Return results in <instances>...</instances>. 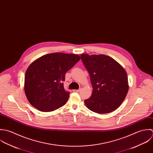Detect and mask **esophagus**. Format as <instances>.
<instances>
[{
  "label": "esophagus",
  "mask_w": 153,
  "mask_h": 153,
  "mask_svg": "<svg viewBox=\"0 0 153 153\" xmlns=\"http://www.w3.org/2000/svg\"><path fill=\"white\" fill-rule=\"evenodd\" d=\"M80 91H81V88H80L79 89H77V90H73V92H79Z\"/></svg>",
  "instance_id": "34e87169"
}]
</instances>
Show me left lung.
<instances>
[{"mask_svg":"<svg viewBox=\"0 0 153 153\" xmlns=\"http://www.w3.org/2000/svg\"><path fill=\"white\" fill-rule=\"evenodd\" d=\"M92 83V96L85 100L89 109L103 114L116 110L128 91L126 73L122 66L108 56L83 54L80 56Z\"/></svg>","mask_w":153,"mask_h":153,"instance_id":"obj_1","label":"left lung"}]
</instances>
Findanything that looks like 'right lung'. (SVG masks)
<instances>
[{"instance_id":"add662e5","label":"right lung","mask_w":153,"mask_h":153,"mask_svg":"<svg viewBox=\"0 0 153 153\" xmlns=\"http://www.w3.org/2000/svg\"><path fill=\"white\" fill-rule=\"evenodd\" d=\"M80 60L76 54L60 53L42 56L28 67L25 76V93L31 105L42 112H51L67 102L65 74Z\"/></svg>"}]
</instances>
